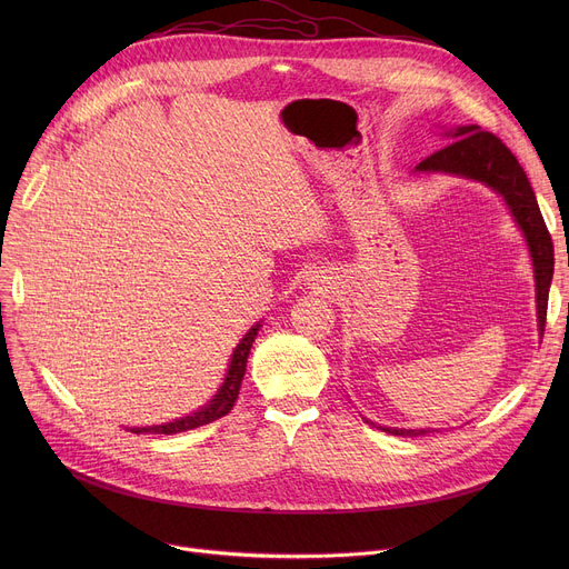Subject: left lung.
I'll return each mask as SVG.
<instances>
[{"label": "left lung", "mask_w": 569, "mask_h": 569, "mask_svg": "<svg viewBox=\"0 0 569 569\" xmlns=\"http://www.w3.org/2000/svg\"><path fill=\"white\" fill-rule=\"evenodd\" d=\"M452 142L438 149L436 154L425 159L422 163L415 166V172L420 174H455L466 177L472 182H482L489 189H493L510 209L519 230L526 237V244L532 258V274H535V300H537V327L540 335H545L547 322V305H549V288L553 279V244L551 234L547 230V223L542 219L540 204L532 193V187L523 168L519 166L517 157L502 144L500 138H496L489 131H482L477 124L457 127L445 131ZM365 422L373 425L367 417ZM385 433L392 436H425L431 429H397V427H378Z\"/></svg>", "instance_id": "left-lung-1"}]
</instances>
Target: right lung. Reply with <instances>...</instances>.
I'll list each match as a JSON object with an SVG mask.
<instances>
[{"mask_svg":"<svg viewBox=\"0 0 569 569\" xmlns=\"http://www.w3.org/2000/svg\"><path fill=\"white\" fill-rule=\"evenodd\" d=\"M258 330H260V322H256L251 330L242 337V341L237 343V348L232 350V357H230V367H228V373L223 378V385L219 387V392L212 397V401L204 403L202 408H198L196 412L187 415V417H179V420H172V422H166V425H157V427H129L131 433H163V436H172V433H182V431H189V429H198L202 425H209L219 420V417L228 415L237 401V395H239V387H242V378H244V371H247V360H249V352H251V346L258 337Z\"/></svg>","mask_w":569,"mask_h":569,"instance_id":"obj_1","label":"right lung"}]
</instances>
